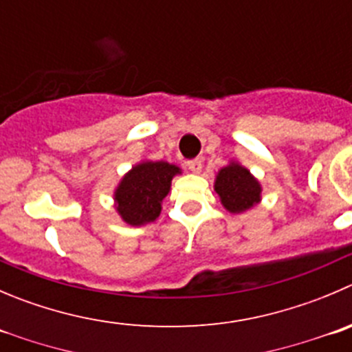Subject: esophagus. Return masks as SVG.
<instances>
[{"label":"esophagus","instance_id":"obj_1","mask_svg":"<svg viewBox=\"0 0 352 352\" xmlns=\"http://www.w3.org/2000/svg\"><path fill=\"white\" fill-rule=\"evenodd\" d=\"M186 166H188V169L192 170V173H200L202 170V160L200 159H192L186 162Z\"/></svg>","mask_w":352,"mask_h":352}]
</instances>
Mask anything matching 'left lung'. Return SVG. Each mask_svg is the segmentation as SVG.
I'll return each mask as SVG.
<instances>
[{
  "instance_id": "left-lung-1",
  "label": "left lung",
  "mask_w": 352,
  "mask_h": 352,
  "mask_svg": "<svg viewBox=\"0 0 352 352\" xmlns=\"http://www.w3.org/2000/svg\"><path fill=\"white\" fill-rule=\"evenodd\" d=\"M214 190L230 212H243L261 200V185L240 164L232 162L217 173Z\"/></svg>"
}]
</instances>
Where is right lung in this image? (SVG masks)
Here are the masks:
<instances>
[{"instance_id": "1", "label": "right lung", "mask_w": 352, "mask_h": 352, "mask_svg": "<svg viewBox=\"0 0 352 352\" xmlns=\"http://www.w3.org/2000/svg\"><path fill=\"white\" fill-rule=\"evenodd\" d=\"M179 167L167 162H146L133 167L116 190V209L131 226L152 223L159 217L162 200L170 190V182Z\"/></svg>"}]
</instances>
